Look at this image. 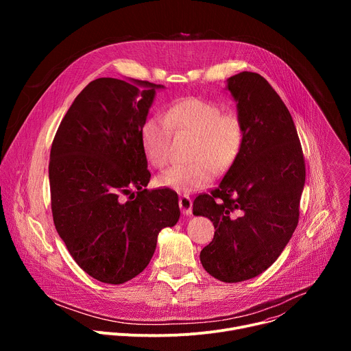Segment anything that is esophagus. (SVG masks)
Segmentation results:
<instances>
[{
	"label": "esophagus",
	"mask_w": 351,
	"mask_h": 351,
	"mask_svg": "<svg viewBox=\"0 0 351 351\" xmlns=\"http://www.w3.org/2000/svg\"><path fill=\"white\" fill-rule=\"evenodd\" d=\"M179 206L183 213V215H191L193 213V199L189 195H180L179 198Z\"/></svg>",
	"instance_id": "obj_1"
}]
</instances>
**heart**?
I'll use <instances>...</instances> for the list:
<instances>
[{"label":"heart","mask_w":351,"mask_h":351,"mask_svg":"<svg viewBox=\"0 0 351 351\" xmlns=\"http://www.w3.org/2000/svg\"><path fill=\"white\" fill-rule=\"evenodd\" d=\"M187 133L195 141L190 164H178L157 178L161 187L178 193H193L207 187L218 172L226 171L243 143V128L233 114L206 99L187 97L171 104L161 117L145 121L141 128V145L148 162L162 168L171 158L172 134Z\"/></svg>","instance_id":"heart-1"}]
</instances>
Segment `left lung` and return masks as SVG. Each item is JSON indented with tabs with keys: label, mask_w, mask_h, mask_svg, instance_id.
Returning <instances> with one entry per match:
<instances>
[{
	"label": "left lung",
	"mask_w": 351,
	"mask_h": 351,
	"mask_svg": "<svg viewBox=\"0 0 351 351\" xmlns=\"http://www.w3.org/2000/svg\"><path fill=\"white\" fill-rule=\"evenodd\" d=\"M225 88L243 128L241 148L219 186L194 199L193 214L215 226L199 253L204 269L236 283L258 276L282 254L298 222L306 165L291 115L261 75L240 72Z\"/></svg>",
	"instance_id": "obj_1"
}]
</instances>
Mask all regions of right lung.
<instances>
[{
	"mask_svg": "<svg viewBox=\"0 0 351 351\" xmlns=\"http://www.w3.org/2000/svg\"><path fill=\"white\" fill-rule=\"evenodd\" d=\"M162 88L130 77L90 82L51 145L48 176L56 229L76 264L99 282L121 285L143 272L158 233L180 217L175 193L145 189L152 173L141 128Z\"/></svg>",
	"mask_w": 351,
	"mask_h": 351,
	"instance_id": "1",
	"label": "right lung"
}]
</instances>
